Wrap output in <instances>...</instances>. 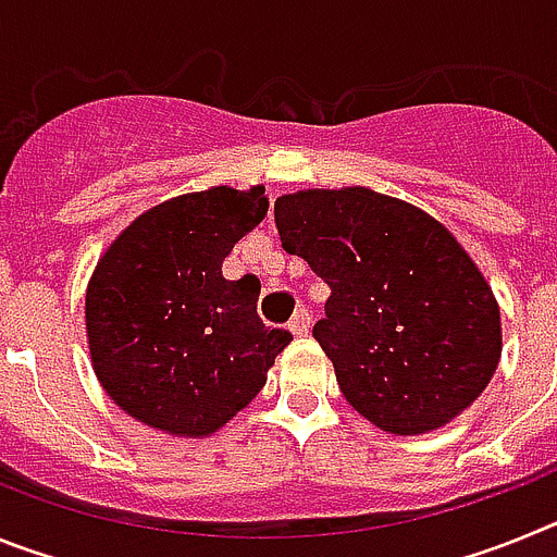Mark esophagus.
<instances>
[{
  "label": "esophagus",
  "instance_id": "1",
  "mask_svg": "<svg viewBox=\"0 0 557 557\" xmlns=\"http://www.w3.org/2000/svg\"><path fill=\"white\" fill-rule=\"evenodd\" d=\"M287 326H289V332L295 334V337H304V334L309 332V326H312V314H309L307 309H298V312L289 318Z\"/></svg>",
  "mask_w": 557,
  "mask_h": 557
}]
</instances>
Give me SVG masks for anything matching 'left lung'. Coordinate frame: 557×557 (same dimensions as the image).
Here are the masks:
<instances>
[{"instance_id": "left-lung-1", "label": "left lung", "mask_w": 557, "mask_h": 557, "mask_svg": "<svg viewBox=\"0 0 557 557\" xmlns=\"http://www.w3.org/2000/svg\"><path fill=\"white\" fill-rule=\"evenodd\" d=\"M275 228L332 289L312 334L359 416L424 435L474 405L502 357L499 304L441 220L343 186L282 195Z\"/></svg>"}]
</instances>
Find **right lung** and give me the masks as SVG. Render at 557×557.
Returning a JSON list of instances; mask_svg holds the SVG:
<instances>
[{
	"instance_id": "right-lung-1",
	"label": "right lung",
	"mask_w": 557,
	"mask_h": 557,
	"mask_svg": "<svg viewBox=\"0 0 557 557\" xmlns=\"http://www.w3.org/2000/svg\"><path fill=\"white\" fill-rule=\"evenodd\" d=\"M264 186H211L152 206L100 256L86 334L102 391L141 424L209 437L248 407L293 334L256 314L253 275L223 259L268 214Z\"/></svg>"
}]
</instances>
